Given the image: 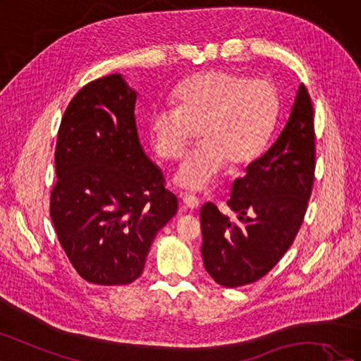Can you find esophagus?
I'll return each mask as SVG.
<instances>
[{
  "label": "esophagus",
  "instance_id": "esophagus-1",
  "mask_svg": "<svg viewBox=\"0 0 361 361\" xmlns=\"http://www.w3.org/2000/svg\"><path fill=\"white\" fill-rule=\"evenodd\" d=\"M182 202L185 204V208L188 209H197L199 208V199L192 194H182Z\"/></svg>",
  "mask_w": 361,
  "mask_h": 361
}]
</instances>
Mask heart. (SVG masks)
I'll return each mask as SVG.
<instances>
[{
	"instance_id": "obj_1",
	"label": "heart",
	"mask_w": 361,
	"mask_h": 361,
	"mask_svg": "<svg viewBox=\"0 0 361 361\" xmlns=\"http://www.w3.org/2000/svg\"><path fill=\"white\" fill-rule=\"evenodd\" d=\"M279 99L264 79L228 71L197 74L176 94V108L159 106L150 116L154 150L176 159L196 140L202 145L173 173L185 191H203L225 171L245 169L264 153L275 130Z\"/></svg>"
}]
</instances>
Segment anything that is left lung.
Listing matches in <instances>:
<instances>
[{
	"label": "left lung",
	"mask_w": 361,
	"mask_h": 361,
	"mask_svg": "<svg viewBox=\"0 0 361 361\" xmlns=\"http://www.w3.org/2000/svg\"><path fill=\"white\" fill-rule=\"evenodd\" d=\"M313 103L300 83L288 121L270 149L233 182L231 219L214 203L200 209L203 266L233 288L267 275L304 221L316 167Z\"/></svg>",
	"instance_id": "8db88e82"
}]
</instances>
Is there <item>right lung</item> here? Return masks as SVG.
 I'll return each mask as SVG.
<instances>
[{"mask_svg": "<svg viewBox=\"0 0 361 361\" xmlns=\"http://www.w3.org/2000/svg\"><path fill=\"white\" fill-rule=\"evenodd\" d=\"M135 103L121 74L102 77L74 95L57 133L50 216L77 274L99 286L140 278L154 237L178 212L142 150Z\"/></svg>", "mask_w": 361, "mask_h": 361, "instance_id": "obj_1", "label": "right lung"}]
</instances>
